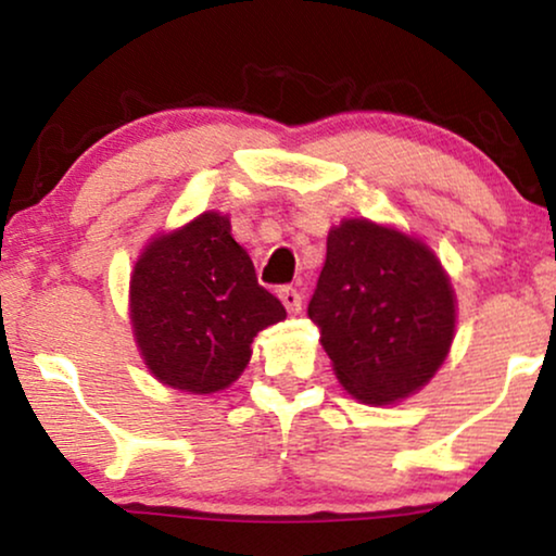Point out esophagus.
Instances as JSON below:
<instances>
[{
  "label": "esophagus",
  "instance_id": "esophagus-1",
  "mask_svg": "<svg viewBox=\"0 0 556 556\" xmlns=\"http://www.w3.org/2000/svg\"><path fill=\"white\" fill-rule=\"evenodd\" d=\"M279 300H282L287 313L298 315L302 311V294L300 290H294V287H282V290H279Z\"/></svg>",
  "mask_w": 556,
  "mask_h": 556
}]
</instances>
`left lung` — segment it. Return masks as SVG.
<instances>
[{
	"label": "left lung",
	"instance_id": "8db88e82",
	"mask_svg": "<svg viewBox=\"0 0 556 556\" xmlns=\"http://www.w3.org/2000/svg\"><path fill=\"white\" fill-rule=\"evenodd\" d=\"M307 318L343 388L362 403L390 405L424 388L446 359L454 292L416 238L343 220L328 233Z\"/></svg>",
	"mask_w": 556,
	"mask_h": 556
}]
</instances>
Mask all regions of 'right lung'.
<instances>
[{"mask_svg": "<svg viewBox=\"0 0 556 556\" xmlns=\"http://www.w3.org/2000/svg\"><path fill=\"white\" fill-rule=\"evenodd\" d=\"M130 315L146 364L164 384L207 395L236 382L258 330L287 318L256 279L226 215L202 213L138 258Z\"/></svg>", "mask_w": 556, "mask_h": 556, "instance_id": "1", "label": "right lung"}]
</instances>
